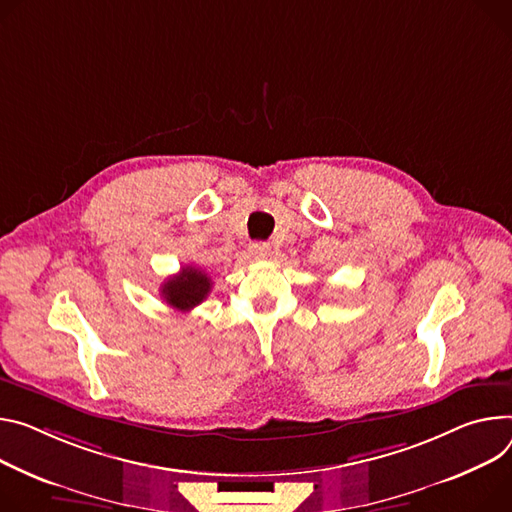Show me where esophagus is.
I'll list each match as a JSON object with an SVG mask.
<instances>
[{"instance_id": "1", "label": "esophagus", "mask_w": 512, "mask_h": 512, "mask_svg": "<svg viewBox=\"0 0 512 512\" xmlns=\"http://www.w3.org/2000/svg\"><path fill=\"white\" fill-rule=\"evenodd\" d=\"M269 251H271V247L267 243H253L251 245V255L255 259H265L269 255Z\"/></svg>"}]
</instances>
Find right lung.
<instances>
[{"label":"right lung","mask_w":512,"mask_h":512,"mask_svg":"<svg viewBox=\"0 0 512 512\" xmlns=\"http://www.w3.org/2000/svg\"><path fill=\"white\" fill-rule=\"evenodd\" d=\"M210 288L212 282L206 271L194 265H185L161 286V296L175 310L188 312L208 298Z\"/></svg>","instance_id":"right-lung-1"}]
</instances>
